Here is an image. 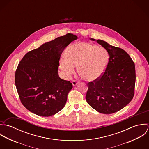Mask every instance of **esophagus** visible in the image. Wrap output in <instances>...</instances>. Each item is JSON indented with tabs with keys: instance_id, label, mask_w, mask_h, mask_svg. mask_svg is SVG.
<instances>
[{
	"instance_id": "obj_1",
	"label": "esophagus",
	"mask_w": 149,
	"mask_h": 149,
	"mask_svg": "<svg viewBox=\"0 0 149 149\" xmlns=\"http://www.w3.org/2000/svg\"><path fill=\"white\" fill-rule=\"evenodd\" d=\"M78 84V82L76 80H73L72 81V84L73 86H76Z\"/></svg>"
}]
</instances>
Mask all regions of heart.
<instances>
[{
  "instance_id": "b5f03b06",
  "label": "heart",
  "mask_w": 149,
  "mask_h": 149,
  "mask_svg": "<svg viewBox=\"0 0 149 149\" xmlns=\"http://www.w3.org/2000/svg\"><path fill=\"white\" fill-rule=\"evenodd\" d=\"M65 56L60 61L61 68L72 73L74 66H77L79 75L87 81H95L103 74L109 58L105 48L86 42L76 43L69 46Z\"/></svg>"
}]
</instances>
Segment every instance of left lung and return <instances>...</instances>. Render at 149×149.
<instances>
[{
  "label": "left lung",
  "instance_id": "obj_1",
  "mask_svg": "<svg viewBox=\"0 0 149 149\" xmlns=\"http://www.w3.org/2000/svg\"><path fill=\"white\" fill-rule=\"evenodd\" d=\"M96 42L108 52V63L103 74L97 80L88 83L85 98L88 104L97 112L111 114L126 106L134 97L135 64L122 49L101 40Z\"/></svg>",
  "mask_w": 149,
  "mask_h": 149
}]
</instances>
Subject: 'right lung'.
<instances>
[{
    "label": "right lung",
    "mask_w": 149,
    "mask_h": 149,
    "mask_svg": "<svg viewBox=\"0 0 149 149\" xmlns=\"http://www.w3.org/2000/svg\"><path fill=\"white\" fill-rule=\"evenodd\" d=\"M77 39L68 33L27 53L15 71V83L22 104L41 116L53 115L65 106L73 85L58 73L64 49Z\"/></svg>",
    "instance_id": "obj_1"
}]
</instances>
